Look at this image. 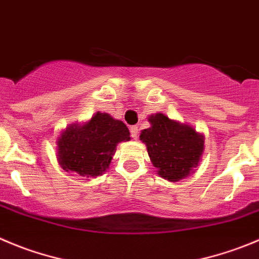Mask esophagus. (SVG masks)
Segmentation results:
<instances>
[{"label": "esophagus", "mask_w": 259, "mask_h": 259, "mask_svg": "<svg viewBox=\"0 0 259 259\" xmlns=\"http://www.w3.org/2000/svg\"><path fill=\"white\" fill-rule=\"evenodd\" d=\"M139 127H137V125H132L131 128H130V132H131V136H132V139H137V137H139Z\"/></svg>", "instance_id": "34e87169"}]
</instances>
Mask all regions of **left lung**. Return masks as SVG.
Returning <instances> with one entry per match:
<instances>
[{
	"mask_svg": "<svg viewBox=\"0 0 259 259\" xmlns=\"http://www.w3.org/2000/svg\"><path fill=\"white\" fill-rule=\"evenodd\" d=\"M151 127L140 135L157 174L169 182H178L193 173L203 150L205 137L193 127L170 119L162 113L149 117Z\"/></svg>",
	"mask_w": 259,
	"mask_h": 259,
	"instance_id": "8db88e82",
	"label": "left lung"
}]
</instances>
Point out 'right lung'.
<instances>
[{
	"label": "right lung",
	"mask_w": 259,
	"mask_h": 259,
	"mask_svg": "<svg viewBox=\"0 0 259 259\" xmlns=\"http://www.w3.org/2000/svg\"><path fill=\"white\" fill-rule=\"evenodd\" d=\"M122 120L98 112L83 124H71L57 140V159L63 170L95 178L108 168L119 142L130 141Z\"/></svg>",
	"instance_id": "obj_1"
}]
</instances>
